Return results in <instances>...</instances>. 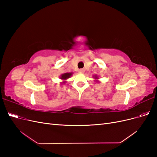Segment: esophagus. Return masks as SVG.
Masks as SVG:
<instances>
[{
	"instance_id": "esophagus-1",
	"label": "esophagus",
	"mask_w": 157,
	"mask_h": 157,
	"mask_svg": "<svg viewBox=\"0 0 157 157\" xmlns=\"http://www.w3.org/2000/svg\"><path fill=\"white\" fill-rule=\"evenodd\" d=\"M78 72L82 73L84 72V69H80L78 70Z\"/></svg>"
}]
</instances>
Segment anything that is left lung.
<instances>
[{
  "label": "left lung",
  "instance_id": "1",
  "mask_svg": "<svg viewBox=\"0 0 157 157\" xmlns=\"http://www.w3.org/2000/svg\"><path fill=\"white\" fill-rule=\"evenodd\" d=\"M94 77H95V78H98L97 76H94Z\"/></svg>",
  "mask_w": 157,
  "mask_h": 157
}]
</instances>
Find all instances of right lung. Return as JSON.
Wrapping results in <instances>:
<instances>
[{"label":"right lung","instance_id":"add662e5","mask_svg":"<svg viewBox=\"0 0 157 157\" xmlns=\"http://www.w3.org/2000/svg\"><path fill=\"white\" fill-rule=\"evenodd\" d=\"M72 75H73V73H63V74H62V75H61L60 79L65 80H67V78H70V77H71V76ZM62 83L65 84V81L62 82Z\"/></svg>","mask_w":157,"mask_h":157}]
</instances>
